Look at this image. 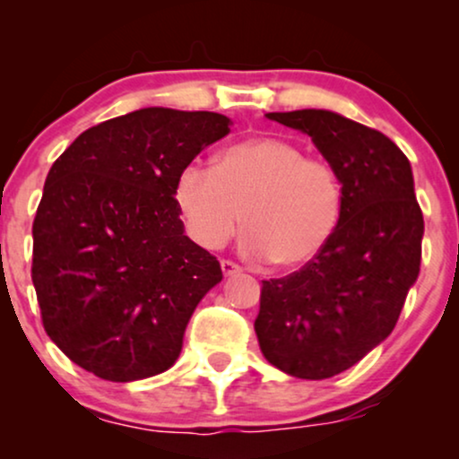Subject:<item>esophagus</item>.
Masks as SVG:
<instances>
[{"label":"esophagus","mask_w":459,"mask_h":459,"mask_svg":"<svg viewBox=\"0 0 459 459\" xmlns=\"http://www.w3.org/2000/svg\"><path fill=\"white\" fill-rule=\"evenodd\" d=\"M220 265H222V272H224V276H233V273L241 272V267L237 265V263L229 261V259H222V263H220Z\"/></svg>","instance_id":"34e87169"}]
</instances>
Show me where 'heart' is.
Listing matches in <instances>:
<instances>
[{
	"mask_svg": "<svg viewBox=\"0 0 459 459\" xmlns=\"http://www.w3.org/2000/svg\"><path fill=\"white\" fill-rule=\"evenodd\" d=\"M187 235L207 250L229 244L241 222V250L291 270L313 261L334 235L343 183L328 160L308 157L293 142L256 135L224 146L212 170L187 163L175 183Z\"/></svg>",
	"mask_w": 459,
	"mask_h": 459,
	"instance_id": "obj_1",
	"label": "heart"
}]
</instances>
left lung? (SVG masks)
<instances>
[{
  "instance_id": "left-lung-1",
  "label": "left lung",
  "mask_w": 459,
  "mask_h": 459,
  "mask_svg": "<svg viewBox=\"0 0 459 459\" xmlns=\"http://www.w3.org/2000/svg\"><path fill=\"white\" fill-rule=\"evenodd\" d=\"M339 170L343 212L302 270L263 281L255 330L267 362L302 380L354 367L391 334L420 270L423 213L391 138L328 109L272 112Z\"/></svg>"
}]
</instances>
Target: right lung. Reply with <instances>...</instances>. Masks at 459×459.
Returning a JSON list of instances; mask_svg holds the SVG:
<instances>
[{"instance_id": "add662e5", "label": "right lung", "mask_w": 459, "mask_h": 459, "mask_svg": "<svg viewBox=\"0 0 459 459\" xmlns=\"http://www.w3.org/2000/svg\"><path fill=\"white\" fill-rule=\"evenodd\" d=\"M215 112L144 108L83 131L57 157L36 209L31 282L49 339L101 380L175 365L213 255L183 235L178 172L229 134Z\"/></svg>"}]
</instances>
